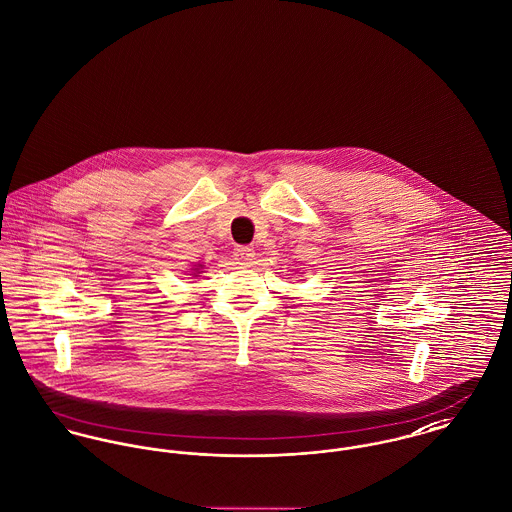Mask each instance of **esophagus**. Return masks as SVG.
<instances>
[{
	"mask_svg": "<svg viewBox=\"0 0 512 512\" xmlns=\"http://www.w3.org/2000/svg\"><path fill=\"white\" fill-rule=\"evenodd\" d=\"M234 257H236L239 265H251L253 263V257H255V251L251 247H245V245H239L234 249Z\"/></svg>",
	"mask_w": 512,
	"mask_h": 512,
	"instance_id": "34e87169",
	"label": "esophagus"
}]
</instances>
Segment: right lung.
Masks as SVG:
<instances>
[{
	"mask_svg": "<svg viewBox=\"0 0 512 512\" xmlns=\"http://www.w3.org/2000/svg\"><path fill=\"white\" fill-rule=\"evenodd\" d=\"M198 269H202V265H198L197 269H195V273H200V271H198Z\"/></svg>",
	"mask_w": 512,
	"mask_h": 512,
	"instance_id": "obj_1",
	"label": "right lung"
}]
</instances>
